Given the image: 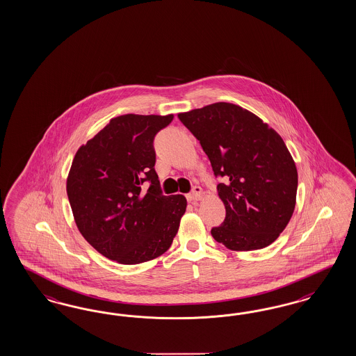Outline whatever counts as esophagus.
Returning <instances> with one entry per match:
<instances>
[{
    "mask_svg": "<svg viewBox=\"0 0 356 356\" xmlns=\"http://www.w3.org/2000/svg\"><path fill=\"white\" fill-rule=\"evenodd\" d=\"M201 197H202V189L200 188V186H193V189H192V192L186 195V198H188V201L189 202H194V201H198V200H201Z\"/></svg>",
    "mask_w": 356,
    "mask_h": 356,
    "instance_id": "34e87169",
    "label": "esophagus"
}]
</instances>
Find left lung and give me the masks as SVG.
Here are the masks:
<instances>
[{
	"label": "left lung",
	"mask_w": 356,
	"mask_h": 356,
	"mask_svg": "<svg viewBox=\"0 0 356 356\" xmlns=\"http://www.w3.org/2000/svg\"><path fill=\"white\" fill-rule=\"evenodd\" d=\"M211 163L226 218L211 228L231 250L270 245L291 219L298 171L280 134L256 115L229 103L180 113Z\"/></svg>",
	"instance_id": "obj_1"
}]
</instances>
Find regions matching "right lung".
<instances>
[{
    "mask_svg": "<svg viewBox=\"0 0 356 356\" xmlns=\"http://www.w3.org/2000/svg\"><path fill=\"white\" fill-rule=\"evenodd\" d=\"M172 120L119 116L76 151L67 198L79 232L107 259L136 265L159 257L172 244L186 200L164 195L154 167L155 136Z\"/></svg>",
    "mask_w": 356,
    "mask_h": 356,
    "instance_id": "right-lung-1",
    "label": "right lung"
}]
</instances>
